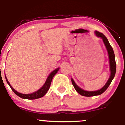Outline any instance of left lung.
Here are the masks:
<instances>
[{
	"label": "left lung",
	"instance_id": "left-lung-1",
	"mask_svg": "<svg viewBox=\"0 0 125 125\" xmlns=\"http://www.w3.org/2000/svg\"><path fill=\"white\" fill-rule=\"evenodd\" d=\"M94 33L96 35V36L99 37L102 39L105 45L106 48L109 54V64H110V76L109 78L108 81L106 82V83L105 84V85L102 89H100V90H96V91H92V92H89L86 91V90H84L82 89L81 88H80L75 83L73 80L72 79V84L73 85V86L75 89V90H76L78 94H79L83 96H87V97H90V96H97V95H100L102 94L107 89V87H109V86L110 85V84L111 83L113 79L114 78L115 75L116 73V61H115V53L114 52H113L112 47L111 46L108 40L106 38V37L104 36V34L102 33L99 32L98 31H94Z\"/></svg>",
	"mask_w": 125,
	"mask_h": 125
}]
</instances>
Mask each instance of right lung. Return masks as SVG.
I'll list each match as a JSON object with an SVG mask.
<instances>
[{
	"mask_svg": "<svg viewBox=\"0 0 125 125\" xmlns=\"http://www.w3.org/2000/svg\"><path fill=\"white\" fill-rule=\"evenodd\" d=\"M59 68H57L56 69L54 70L52 72L51 74L49 75L48 78H47L46 81L45 83H44V84H43V86L41 89H39L38 90H37L36 92H35L32 93V94H21V93L18 92H17L16 90L14 89L12 87V86L10 84L8 79H7L6 76V75H5V78H6V80L7 83H8L9 85V86L10 87V88L12 89L13 92L16 95H18V96H19L20 97H21V98L22 99H30V100L36 99L41 98V97H43V96H44V94H46L47 92L48 91L49 89L50 86H51V84L52 81L53 77L54 75H55L56 73H58V71H59Z\"/></svg>",
	"mask_w": 125,
	"mask_h": 125,
	"instance_id": "obj_1",
	"label": "right lung"
}]
</instances>
